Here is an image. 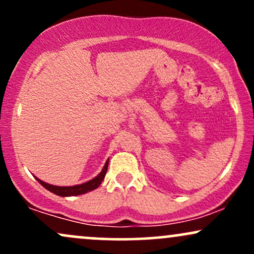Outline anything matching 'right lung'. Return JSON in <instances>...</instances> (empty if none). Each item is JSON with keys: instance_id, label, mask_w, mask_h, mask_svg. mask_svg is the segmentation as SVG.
<instances>
[{"instance_id": "1", "label": "right lung", "mask_w": 254, "mask_h": 254, "mask_svg": "<svg viewBox=\"0 0 254 254\" xmlns=\"http://www.w3.org/2000/svg\"><path fill=\"white\" fill-rule=\"evenodd\" d=\"M107 166H109V160L106 161L105 164L103 171L100 172L98 177H95L94 179L89 180V182L81 184V185H75V186H55V185H50V184H46L42 182L40 179H36L39 182L46 190H49L52 193L57 194V196H62V197H68V196H78V194H83L86 192L93 191L95 189L100 186L101 182L104 180L105 176H106V172H107Z\"/></svg>"}]
</instances>
